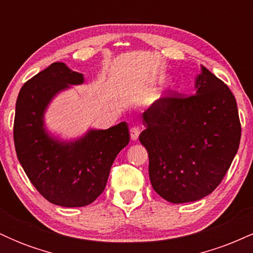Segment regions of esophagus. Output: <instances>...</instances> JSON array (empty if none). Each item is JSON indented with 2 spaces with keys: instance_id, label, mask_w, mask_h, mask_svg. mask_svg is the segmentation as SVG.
<instances>
[{
  "instance_id": "obj_1",
  "label": "esophagus",
  "mask_w": 253,
  "mask_h": 253,
  "mask_svg": "<svg viewBox=\"0 0 253 253\" xmlns=\"http://www.w3.org/2000/svg\"><path fill=\"white\" fill-rule=\"evenodd\" d=\"M140 132H141V129H140V127H139V126H132V127H130V129H129L130 139H132V140H134V141L138 140Z\"/></svg>"
}]
</instances>
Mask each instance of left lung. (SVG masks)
Here are the masks:
<instances>
[{"mask_svg":"<svg viewBox=\"0 0 253 253\" xmlns=\"http://www.w3.org/2000/svg\"><path fill=\"white\" fill-rule=\"evenodd\" d=\"M196 94L173 92L143 114L139 135L149 153L153 189L184 203L210 195L225 177L242 135L237 101L229 88L202 66Z\"/></svg>","mask_w":253,"mask_h":253,"instance_id":"obj_1","label":"left lung"}]
</instances>
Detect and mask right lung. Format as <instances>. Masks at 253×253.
Instances as JSON below:
<instances>
[{
	"label": "right lung",
	"instance_id": "right-lung-1",
	"mask_svg": "<svg viewBox=\"0 0 253 253\" xmlns=\"http://www.w3.org/2000/svg\"><path fill=\"white\" fill-rule=\"evenodd\" d=\"M83 75L53 63L27 81L19 92L14 119L17 159L32 184L48 202L83 207L102 194L118 153L129 143L128 125L90 129L75 141H59L43 127V113L53 96Z\"/></svg>",
	"mask_w": 253,
	"mask_h": 253
}]
</instances>
